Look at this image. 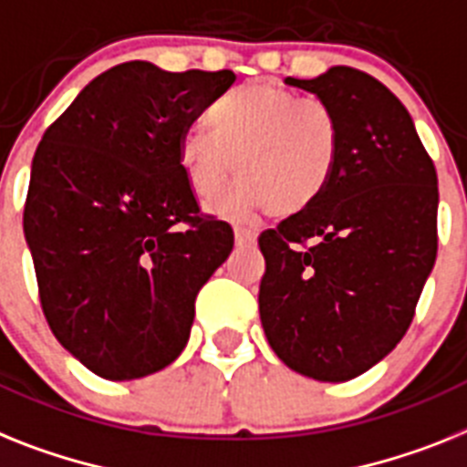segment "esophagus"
<instances>
[{
    "label": "esophagus",
    "mask_w": 467,
    "mask_h": 467,
    "mask_svg": "<svg viewBox=\"0 0 467 467\" xmlns=\"http://www.w3.org/2000/svg\"><path fill=\"white\" fill-rule=\"evenodd\" d=\"M234 242L237 244H256V233L246 230V227H234Z\"/></svg>",
    "instance_id": "34e87169"
}]
</instances>
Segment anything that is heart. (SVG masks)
<instances>
[{
  "label": "heart",
  "mask_w": 467,
  "mask_h": 467,
  "mask_svg": "<svg viewBox=\"0 0 467 467\" xmlns=\"http://www.w3.org/2000/svg\"><path fill=\"white\" fill-rule=\"evenodd\" d=\"M209 119L213 135L192 128L180 137L178 163L202 199L213 197L237 168L240 185L209 203L218 213H301L335 173L339 130L320 101L268 82H249L223 94Z\"/></svg>",
  "instance_id": "obj_1"
}]
</instances>
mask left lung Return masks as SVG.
I'll use <instances>...</instances> for the list:
<instances>
[{
  "label": "left lung",
  "instance_id": "left-lung-1",
  "mask_svg": "<svg viewBox=\"0 0 467 467\" xmlns=\"http://www.w3.org/2000/svg\"><path fill=\"white\" fill-rule=\"evenodd\" d=\"M285 85L330 109L339 154L323 194L261 234L258 313L285 366L344 382L385 358L413 320L437 258V173L410 113L373 76L332 66Z\"/></svg>",
  "mask_w": 467,
  "mask_h": 467
}]
</instances>
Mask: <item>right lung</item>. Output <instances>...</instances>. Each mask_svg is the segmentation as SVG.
Returning <instances> with one entry per match:
<instances>
[{
	"label": "right lung",
	"mask_w": 467,
	"mask_h": 467,
	"mask_svg": "<svg viewBox=\"0 0 467 467\" xmlns=\"http://www.w3.org/2000/svg\"><path fill=\"white\" fill-rule=\"evenodd\" d=\"M233 70L113 66L42 137L23 233L42 311L61 347L104 379L171 366L194 299L233 252V227L202 218L178 163L192 120Z\"/></svg>",
	"instance_id": "1"
}]
</instances>
